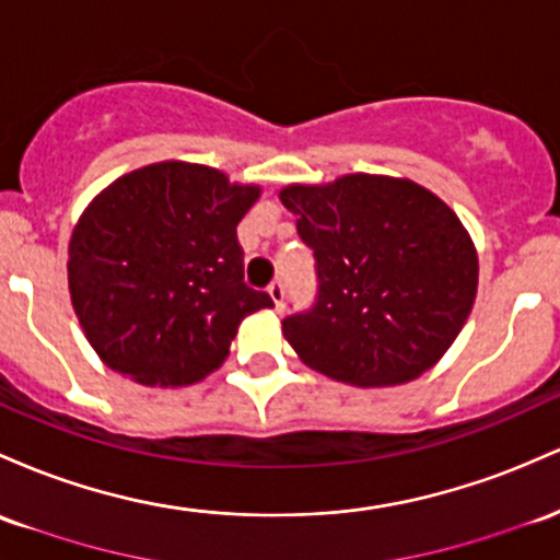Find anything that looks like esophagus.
<instances>
[{
    "instance_id": "obj_1",
    "label": "esophagus",
    "mask_w": 560,
    "mask_h": 560,
    "mask_svg": "<svg viewBox=\"0 0 560 560\" xmlns=\"http://www.w3.org/2000/svg\"><path fill=\"white\" fill-rule=\"evenodd\" d=\"M268 294H270V300H273L276 311H281V308H284V284H281V279L270 281V287H268Z\"/></svg>"
}]
</instances>
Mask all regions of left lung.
Listing matches in <instances>:
<instances>
[{"label":"left lung","instance_id":"8db88e82","mask_svg":"<svg viewBox=\"0 0 560 560\" xmlns=\"http://www.w3.org/2000/svg\"><path fill=\"white\" fill-rule=\"evenodd\" d=\"M279 199L316 260V300L281 322L300 359L359 388L430 370L476 300L478 257L457 214L417 183L383 175L290 186Z\"/></svg>","mask_w":560,"mask_h":560}]
</instances>
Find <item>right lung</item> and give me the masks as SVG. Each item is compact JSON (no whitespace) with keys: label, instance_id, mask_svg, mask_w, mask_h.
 Here are the masks:
<instances>
[{"label":"right lung","instance_id":"1","mask_svg":"<svg viewBox=\"0 0 560 560\" xmlns=\"http://www.w3.org/2000/svg\"><path fill=\"white\" fill-rule=\"evenodd\" d=\"M257 186L201 164L135 170L95 196L69 244V290L90 346L114 372L180 388L229 355L238 324L270 308L244 281L238 220Z\"/></svg>","mask_w":560,"mask_h":560}]
</instances>
